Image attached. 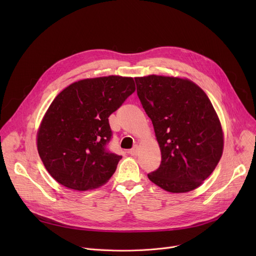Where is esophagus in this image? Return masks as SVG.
<instances>
[{
  "label": "esophagus",
  "mask_w": 256,
  "mask_h": 256,
  "mask_svg": "<svg viewBox=\"0 0 256 256\" xmlns=\"http://www.w3.org/2000/svg\"><path fill=\"white\" fill-rule=\"evenodd\" d=\"M137 152H138V145H135L132 147V150H130V152H128V154H130V156H136L137 154Z\"/></svg>",
  "instance_id": "1"
}]
</instances>
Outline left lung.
Here are the masks:
<instances>
[{"instance_id":"obj_1","label":"left lung","mask_w":256,"mask_h":256,"mask_svg":"<svg viewBox=\"0 0 256 256\" xmlns=\"http://www.w3.org/2000/svg\"><path fill=\"white\" fill-rule=\"evenodd\" d=\"M135 80L162 154L160 167L147 176L171 193L196 189L223 152L222 128L210 100L189 80L152 74Z\"/></svg>"}]
</instances>
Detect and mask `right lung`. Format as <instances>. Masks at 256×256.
Listing matches in <instances>:
<instances>
[{
	"instance_id": "add662e5",
	"label": "right lung",
	"mask_w": 256,
	"mask_h": 256,
	"mask_svg": "<svg viewBox=\"0 0 256 256\" xmlns=\"http://www.w3.org/2000/svg\"><path fill=\"white\" fill-rule=\"evenodd\" d=\"M135 89L132 78L110 76L78 80L58 94L37 135L38 154L54 180L86 191L111 178L122 156L108 150L109 116Z\"/></svg>"
}]
</instances>
